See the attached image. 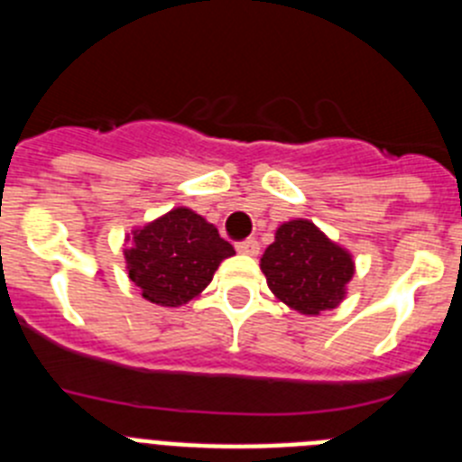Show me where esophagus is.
Returning a JSON list of instances; mask_svg holds the SVG:
<instances>
[{
  "label": "esophagus",
  "instance_id": "obj_1",
  "mask_svg": "<svg viewBox=\"0 0 462 462\" xmlns=\"http://www.w3.org/2000/svg\"><path fill=\"white\" fill-rule=\"evenodd\" d=\"M236 250H238V252H240V254L254 256V254H259V243H256V240H254V238L240 240V243H236Z\"/></svg>",
  "mask_w": 462,
  "mask_h": 462
}]
</instances>
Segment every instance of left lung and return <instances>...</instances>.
<instances>
[{"mask_svg": "<svg viewBox=\"0 0 462 462\" xmlns=\"http://www.w3.org/2000/svg\"><path fill=\"white\" fill-rule=\"evenodd\" d=\"M261 271L277 300L314 317L345 300L354 259L310 219H291L275 231V243L261 256Z\"/></svg>", "mask_w": 462, "mask_h": 462, "instance_id": "obj_1", "label": "left lung"}]
</instances>
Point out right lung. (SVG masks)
I'll return each mask as SVG.
<instances>
[{"label": "right lung", "instance_id": "1", "mask_svg": "<svg viewBox=\"0 0 462 462\" xmlns=\"http://www.w3.org/2000/svg\"><path fill=\"white\" fill-rule=\"evenodd\" d=\"M234 254V245L219 238L215 224L189 208H173L126 236L125 261L129 280L145 300L180 308L194 300L219 263Z\"/></svg>", "mask_w": 462, "mask_h": 462}]
</instances>
